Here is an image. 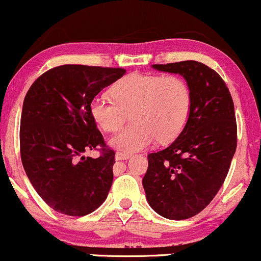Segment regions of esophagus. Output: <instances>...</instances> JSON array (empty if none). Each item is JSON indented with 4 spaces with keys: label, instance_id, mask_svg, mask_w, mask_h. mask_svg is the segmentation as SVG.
<instances>
[{
    "label": "esophagus",
    "instance_id": "obj_1",
    "mask_svg": "<svg viewBox=\"0 0 261 261\" xmlns=\"http://www.w3.org/2000/svg\"><path fill=\"white\" fill-rule=\"evenodd\" d=\"M116 160L117 161H122V160H128L130 157V153H127V152H121V151H118V152H116Z\"/></svg>",
    "mask_w": 261,
    "mask_h": 261
}]
</instances>
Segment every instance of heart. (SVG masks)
Masks as SVG:
<instances>
[{"label":"heart","instance_id":"1","mask_svg":"<svg viewBox=\"0 0 261 261\" xmlns=\"http://www.w3.org/2000/svg\"><path fill=\"white\" fill-rule=\"evenodd\" d=\"M110 92L111 96L93 99L91 115L102 130L115 132L130 112L133 122L110 140L112 147L127 152L145 149L156 139L160 143L174 140L191 114L190 87L175 75L129 73Z\"/></svg>","mask_w":261,"mask_h":261}]
</instances>
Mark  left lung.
I'll list each match as a JSON object with an SVG mask.
<instances>
[{"mask_svg":"<svg viewBox=\"0 0 261 261\" xmlns=\"http://www.w3.org/2000/svg\"><path fill=\"white\" fill-rule=\"evenodd\" d=\"M152 67L184 77L192 106L179 137L147 155L143 186L150 207L161 217L189 219L211 203L229 173L237 146L233 101L219 73L204 64L185 60Z\"/></svg>","mask_w":261,"mask_h":261,"instance_id":"left-lung-1","label":"left lung"}]
</instances>
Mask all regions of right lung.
I'll list each match as a JSON object with an SVG mask.
<instances>
[{
	"label": "right lung",
	"mask_w": 261,
	"mask_h": 261,
	"mask_svg": "<svg viewBox=\"0 0 261 261\" xmlns=\"http://www.w3.org/2000/svg\"><path fill=\"white\" fill-rule=\"evenodd\" d=\"M120 67L62 65L32 83L22 104L20 155L29 180L54 211L83 217L110 191L115 151L106 147L91 115V102L117 81ZM102 147L98 159L86 150Z\"/></svg>",
	"instance_id": "1"
}]
</instances>
